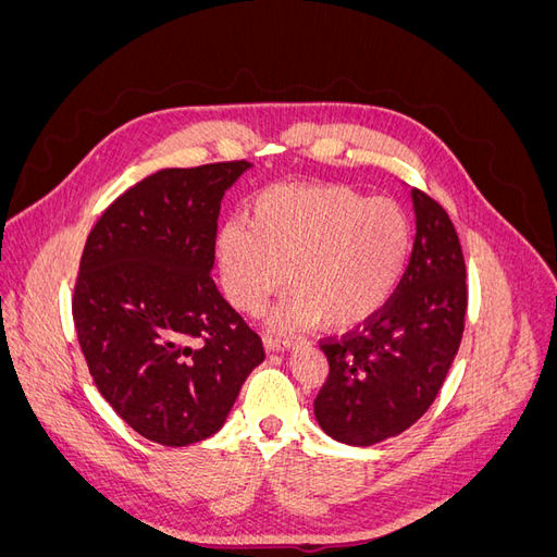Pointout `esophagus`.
<instances>
[{
	"instance_id": "obj_1",
	"label": "esophagus",
	"mask_w": 557,
	"mask_h": 557,
	"mask_svg": "<svg viewBox=\"0 0 557 557\" xmlns=\"http://www.w3.org/2000/svg\"><path fill=\"white\" fill-rule=\"evenodd\" d=\"M295 339L288 334L283 332H274V330H267L264 332V348L267 350H285V348H293Z\"/></svg>"
}]
</instances>
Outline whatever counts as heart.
I'll return each mask as SVG.
<instances>
[{
    "instance_id": "heart-1",
    "label": "heart",
    "mask_w": 557,
    "mask_h": 557,
    "mask_svg": "<svg viewBox=\"0 0 557 557\" xmlns=\"http://www.w3.org/2000/svg\"><path fill=\"white\" fill-rule=\"evenodd\" d=\"M413 230L393 199H364L346 185H274L252 201L248 223L218 234L227 299L260 313L285 276L293 297L283 323L344 330L372 318L404 274Z\"/></svg>"
}]
</instances>
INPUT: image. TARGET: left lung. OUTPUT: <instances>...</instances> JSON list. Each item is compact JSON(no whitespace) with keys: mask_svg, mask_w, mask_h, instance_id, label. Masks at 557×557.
<instances>
[{"mask_svg":"<svg viewBox=\"0 0 557 557\" xmlns=\"http://www.w3.org/2000/svg\"><path fill=\"white\" fill-rule=\"evenodd\" d=\"M416 242L391 299L342 336L320 339L330 362L313 401L336 442L372 446L397 436L440 395L460 348L467 269L458 232L440 201L413 188Z\"/></svg>","mask_w":557,"mask_h":557,"instance_id":"8db88e82","label":"left lung"}]
</instances>
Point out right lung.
<instances>
[{
    "mask_svg": "<svg viewBox=\"0 0 557 557\" xmlns=\"http://www.w3.org/2000/svg\"><path fill=\"white\" fill-rule=\"evenodd\" d=\"M250 162L162 170L88 234L74 325L97 391L146 440L188 446L223 428L262 339L211 278L221 199Z\"/></svg>",
    "mask_w": 557,
    "mask_h": 557,
    "instance_id": "right-lung-1",
    "label": "right lung"
}]
</instances>
